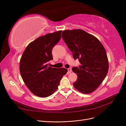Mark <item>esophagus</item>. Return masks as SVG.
<instances>
[{
	"instance_id": "esophagus-1",
	"label": "esophagus",
	"mask_w": 126,
	"mask_h": 126,
	"mask_svg": "<svg viewBox=\"0 0 126 126\" xmlns=\"http://www.w3.org/2000/svg\"><path fill=\"white\" fill-rule=\"evenodd\" d=\"M71 71H72V70H71V68H68V74L71 73Z\"/></svg>"
}]
</instances>
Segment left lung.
Wrapping results in <instances>:
<instances>
[{
  "label": "left lung",
  "mask_w": 126,
  "mask_h": 126,
  "mask_svg": "<svg viewBox=\"0 0 126 126\" xmlns=\"http://www.w3.org/2000/svg\"><path fill=\"white\" fill-rule=\"evenodd\" d=\"M62 38L80 65L72 70L78 76L73 84L82 94L95 91L106 76L109 63L106 51L101 42L94 36L82 30H64Z\"/></svg>",
  "instance_id": "1"
}]
</instances>
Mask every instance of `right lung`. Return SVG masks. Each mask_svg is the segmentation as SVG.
Wrapping results in <instances>:
<instances>
[{"label":"right lung","mask_w":126,"mask_h":126,"mask_svg":"<svg viewBox=\"0 0 126 126\" xmlns=\"http://www.w3.org/2000/svg\"><path fill=\"white\" fill-rule=\"evenodd\" d=\"M62 31L39 37L31 42L20 60L22 80L34 94L41 97L50 96L57 90L67 69L48 66L52 60L51 51L61 38Z\"/></svg>","instance_id":"obj_1"}]
</instances>
